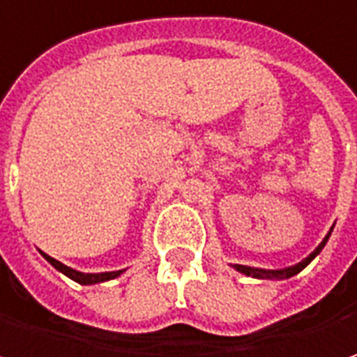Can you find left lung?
<instances>
[{
	"label": "left lung",
	"mask_w": 357,
	"mask_h": 357,
	"mask_svg": "<svg viewBox=\"0 0 357 357\" xmlns=\"http://www.w3.org/2000/svg\"><path fill=\"white\" fill-rule=\"evenodd\" d=\"M330 238V234L324 238V241L319 243L318 248L310 254V256L302 259L300 264H296V266H291V268H286V270H257V268H250V266H240V264H236L234 268L241 273H245V275H254V278H266V280H284V278H291V275H296L298 271H302L314 257L318 256L319 252L324 250V245H326V241Z\"/></svg>",
	"instance_id": "obj_1"
}]
</instances>
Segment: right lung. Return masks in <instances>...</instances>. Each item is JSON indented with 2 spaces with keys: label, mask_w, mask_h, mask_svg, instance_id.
Returning <instances> with one entry per match:
<instances>
[{
  "label": "right lung",
  "mask_w": 357,
  "mask_h": 357,
  "mask_svg": "<svg viewBox=\"0 0 357 357\" xmlns=\"http://www.w3.org/2000/svg\"><path fill=\"white\" fill-rule=\"evenodd\" d=\"M43 254V252H41ZM43 257L54 266L55 270H59L61 273H66L68 278H71L73 282H77V284H84V286H89V284H100V282H107V280H114V278H117L119 273H121V270L119 271H105V273H82V271L77 270H71V268H68V266H63L61 261H57V259H54L52 256H47V254H43Z\"/></svg>",
  "instance_id": "right-lung-1"
}]
</instances>
